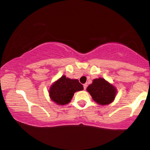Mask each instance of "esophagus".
<instances>
[{"mask_svg": "<svg viewBox=\"0 0 150 150\" xmlns=\"http://www.w3.org/2000/svg\"><path fill=\"white\" fill-rule=\"evenodd\" d=\"M87 83H85V84L83 85V88H84L85 90H86V88H87Z\"/></svg>", "mask_w": 150, "mask_h": 150, "instance_id": "1", "label": "esophagus"}]
</instances>
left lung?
<instances>
[{"mask_svg": "<svg viewBox=\"0 0 150 150\" xmlns=\"http://www.w3.org/2000/svg\"><path fill=\"white\" fill-rule=\"evenodd\" d=\"M93 99L100 105H107L112 103L117 93L115 86L103 78L95 79L92 84L87 88Z\"/></svg>", "mask_w": 150, "mask_h": 150, "instance_id": "1", "label": "left lung"}]
</instances>
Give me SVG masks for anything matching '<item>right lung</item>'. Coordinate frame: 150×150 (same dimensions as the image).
Listing matches in <instances>:
<instances>
[{"instance_id":"add662e5","label":"right lung","mask_w":150,"mask_h":150,"mask_svg":"<svg viewBox=\"0 0 150 150\" xmlns=\"http://www.w3.org/2000/svg\"><path fill=\"white\" fill-rule=\"evenodd\" d=\"M83 90V86L78 79H71L63 75L51 85L49 96L58 105H65L71 102L74 93Z\"/></svg>"}]
</instances>
